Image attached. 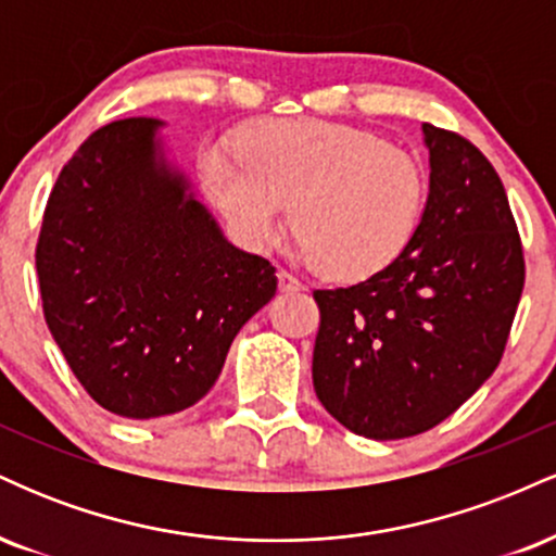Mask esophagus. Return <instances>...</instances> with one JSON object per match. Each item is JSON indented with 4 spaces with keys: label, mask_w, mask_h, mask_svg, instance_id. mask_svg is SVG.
Returning a JSON list of instances; mask_svg holds the SVG:
<instances>
[{
    "label": "esophagus",
    "mask_w": 556,
    "mask_h": 556,
    "mask_svg": "<svg viewBox=\"0 0 556 556\" xmlns=\"http://www.w3.org/2000/svg\"><path fill=\"white\" fill-rule=\"evenodd\" d=\"M277 279H279V290H282V292H300V290H303V282H300L298 277H292L290 271L279 269Z\"/></svg>",
    "instance_id": "esophagus-1"
}]
</instances>
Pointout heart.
Masks as SVG:
<instances>
[{
  "instance_id": "1",
  "label": "heart",
  "mask_w": 556,
  "mask_h": 556,
  "mask_svg": "<svg viewBox=\"0 0 556 556\" xmlns=\"http://www.w3.org/2000/svg\"><path fill=\"white\" fill-rule=\"evenodd\" d=\"M208 195L245 245L287 227L318 277L358 282L384 271L416 238L426 172L374 132L327 119H271L248 127L238 154L201 151Z\"/></svg>"
}]
</instances>
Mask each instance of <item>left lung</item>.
I'll use <instances>...</instances> for the list:
<instances>
[{
	"label": "left lung",
	"instance_id": "left-lung-1",
	"mask_svg": "<svg viewBox=\"0 0 556 556\" xmlns=\"http://www.w3.org/2000/svg\"><path fill=\"white\" fill-rule=\"evenodd\" d=\"M429 201L384 271L314 290V389L344 429L416 437L442 424L500 366L526 285L504 185L460 132L424 123Z\"/></svg>",
	"mask_w": 556,
	"mask_h": 556
}]
</instances>
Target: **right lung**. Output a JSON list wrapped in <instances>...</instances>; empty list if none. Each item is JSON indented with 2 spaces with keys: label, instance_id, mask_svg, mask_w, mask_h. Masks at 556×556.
<instances>
[{
  "label": "right lung",
  "instance_id": "1",
  "mask_svg": "<svg viewBox=\"0 0 556 556\" xmlns=\"http://www.w3.org/2000/svg\"><path fill=\"white\" fill-rule=\"evenodd\" d=\"M159 125L114 119L83 140L36 242L54 342L91 400L132 420L195 405L277 292L269 261L229 245L156 154Z\"/></svg>",
  "mask_w": 556,
  "mask_h": 556
}]
</instances>
